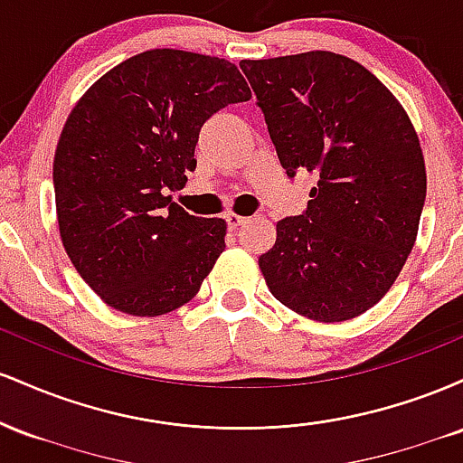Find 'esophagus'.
<instances>
[{
	"mask_svg": "<svg viewBox=\"0 0 463 463\" xmlns=\"http://www.w3.org/2000/svg\"><path fill=\"white\" fill-rule=\"evenodd\" d=\"M226 222H228V228H231V231H237L239 226H243L248 222V217H243V215H237V213H228L226 215Z\"/></svg>",
	"mask_w": 463,
	"mask_h": 463,
	"instance_id": "obj_1",
	"label": "esophagus"
}]
</instances>
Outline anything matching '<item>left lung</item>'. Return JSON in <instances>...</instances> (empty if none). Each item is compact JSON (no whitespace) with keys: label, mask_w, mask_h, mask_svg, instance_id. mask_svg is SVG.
<instances>
[{"label":"left lung","mask_w":463,"mask_h":463,"mask_svg":"<svg viewBox=\"0 0 463 463\" xmlns=\"http://www.w3.org/2000/svg\"><path fill=\"white\" fill-rule=\"evenodd\" d=\"M287 176L317 178L307 211L276 224L259 268L279 302L353 320L394 285L427 198L411 121L390 89L333 52L241 61Z\"/></svg>","instance_id":"left-lung-1"}]
</instances>
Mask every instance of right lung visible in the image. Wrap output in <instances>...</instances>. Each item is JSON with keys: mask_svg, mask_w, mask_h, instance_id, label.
<instances>
[{"mask_svg": "<svg viewBox=\"0 0 463 463\" xmlns=\"http://www.w3.org/2000/svg\"><path fill=\"white\" fill-rule=\"evenodd\" d=\"M250 98L224 58L150 50L104 73L71 110L54 156L58 228L106 305L154 317L198 294L226 222L189 215L167 191L195 169L204 121Z\"/></svg>", "mask_w": 463, "mask_h": 463, "instance_id": "1", "label": "right lung"}]
</instances>
